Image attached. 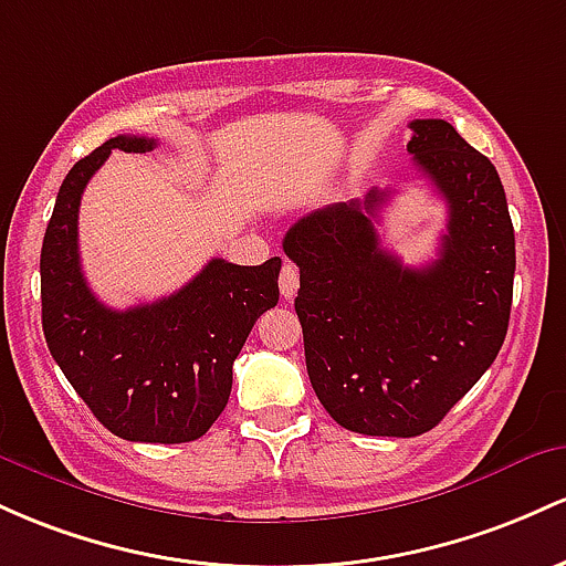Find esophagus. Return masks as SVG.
<instances>
[{
    "label": "esophagus",
    "mask_w": 566,
    "mask_h": 566,
    "mask_svg": "<svg viewBox=\"0 0 566 566\" xmlns=\"http://www.w3.org/2000/svg\"><path fill=\"white\" fill-rule=\"evenodd\" d=\"M281 294L285 300H291V296L296 294V289H300V266L285 262L283 270H281Z\"/></svg>",
    "instance_id": "1"
}]
</instances>
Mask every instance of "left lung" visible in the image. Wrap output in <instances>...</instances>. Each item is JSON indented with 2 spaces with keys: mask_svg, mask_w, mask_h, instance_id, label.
<instances>
[{
  "mask_svg": "<svg viewBox=\"0 0 566 566\" xmlns=\"http://www.w3.org/2000/svg\"><path fill=\"white\" fill-rule=\"evenodd\" d=\"M411 130L406 149L449 208L436 262L406 266L379 245L385 189L302 216L283 238L310 382L364 436L433 430L494 364L511 317L516 238L497 170L447 119Z\"/></svg>",
  "mask_w": 566,
  "mask_h": 566,
  "instance_id": "1",
  "label": "left lung"
}]
</instances>
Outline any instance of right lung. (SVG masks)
I'll use <instances>...</instances> for the list:
<instances>
[{"label":"right lung","instance_id":"add662e5","mask_svg":"<svg viewBox=\"0 0 566 566\" xmlns=\"http://www.w3.org/2000/svg\"><path fill=\"white\" fill-rule=\"evenodd\" d=\"M155 146L146 136L109 138L66 174L42 240V328L63 377L106 430L184 443L206 436L230 401L234 358L281 296V256L259 266L211 259L176 294L130 310L95 300L80 264L82 192L112 149Z\"/></svg>","mask_w":566,"mask_h":566}]
</instances>
